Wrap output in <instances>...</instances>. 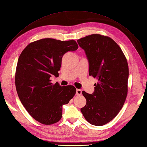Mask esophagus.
Returning a JSON list of instances; mask_svg holds the SVG:
<instances>
[{"label": "esophagus", "instance_id": "1", "mask_svg": "<svg viewBox=\"0 0 147 147\" xmlns=\"http://www.w3.org/2000/svg\"><path fill=\"white\" fill-rule=\"evenodd\" d=\"M82 94V90L80 89H77L76 90V95H80Z\"/></svg>", "mask_w": 147, "mask_h": 147}]
</instances>
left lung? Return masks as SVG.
Listing matches in <instances>:
<instances>
[{
    "instance_id": "obj_1",
    "label": "left lung",
    "mask_w": 147,
    "mask_h": 147,
    "mask_svg": "<svg viewBox=\"0 0 147 147\" xmlns=\"http://www.w3.org/2000/svg\"><path fill=\"white\" fill-rule=\"evenodd\" d=\"M77 42L87 56L89 76L98 81L92 94L82 92L87 103L80 111L88 122L102 126L114 119L124 104L128 92V63L120 47L109 37L92 34Z\"/></svg>"
}]
</instances>
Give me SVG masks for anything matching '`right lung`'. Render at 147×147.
Instances as JSON below:
<instances>
[{
	"mask_svg": "<svg viewBox=\"0 0 147 147\" xmlns=\"http://www.w3.org/2000/svg\"><path fill=\"white\" fill-rule=\"evenodd\" d=\"M78 47L74 40L44 38L28 44L19 57L15 76L18 96L28 113L42 124L58 122L62 106L76 94L73 85H53L51 78L58 77L63 55Z\"/></svg>",
	"mask_w": 147,
	"mask_h": 147,
	"instance_id": "obj_1",
	"label": "right lung"
}]
</instances>
